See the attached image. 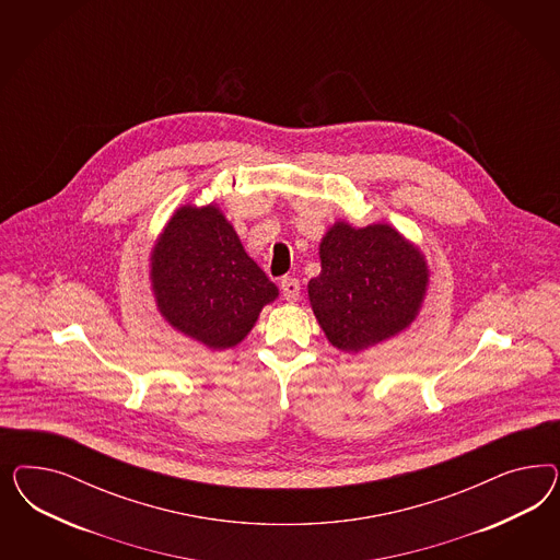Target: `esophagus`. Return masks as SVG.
<instances>
[{
	"mask_svg": "<svg viewBox=\"0 0 560 560\" xmlns=\"http://www.w3.org/2000/svg\"><path fill=\"white\" fill-rule=\"evenodd\" d=\"M300 281L295 277H283L281 279V293L288 302H298L300 300Z\"/></svg>",
	"mask_w": 560,
	"mask_h": 560,
	"instance_id": "1",
	"label": "esophagus"
}]
</instances>
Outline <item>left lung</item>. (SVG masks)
<instances>
[{
  "mask_svg": "<svg viewBox=\"0 0 560 560\" xmlns=\"http://www.w3.org/2000/svg\"><path fill=\"white\" fill-rule=\"evenodd\" d=\"M323 271L310 279V304L340 351L390 339L419 314L429 283L423 255L386 223H335L320 242Z\"/></svg>",
  "mask_w": 560,
  "mask_h": 560,
  "instance_id": "obj_1",
  "label": "left lung"
}]
</instances>
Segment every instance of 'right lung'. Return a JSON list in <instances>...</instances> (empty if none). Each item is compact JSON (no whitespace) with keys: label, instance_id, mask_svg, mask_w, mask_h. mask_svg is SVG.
<instances>
[{"label":"right lung","instance_id":"right-lung-1","mask_svg":"<svg viewBox=\"0 0 560 560\" xmlns=\"http://www.w3.org/2000/svg\"><path fill=\"white\" fill-rule=\"evenodd\" d=\"M150 277L162 316L209 349L237 345L279 295L215 205L172 215L153 246Z\"/></svg>","mask_w":560,"mask_h":560}]
</instances>
